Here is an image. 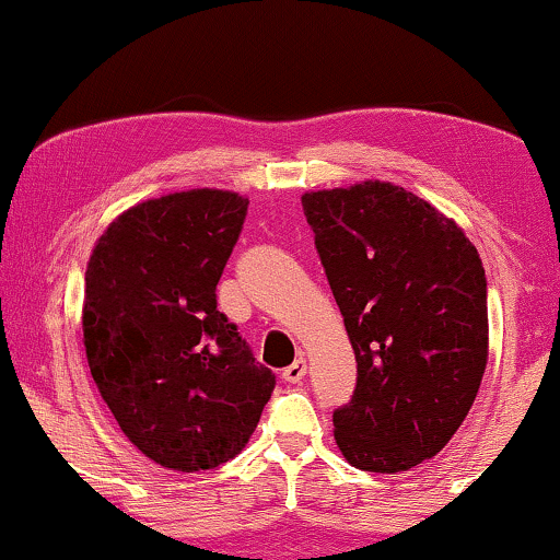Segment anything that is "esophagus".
<instances>
[{
    "label": "esophagus",
    "mask_w": 560,
    "mask_h": 560,
    "mask_svg": "<svg viewBox=\"0 0 560 560\" xmlns=\"http://www.w3.org/2000/svg\"><path fill=\"white\" fill-rule=\"evenodd\" d=\"M306 370H308V368H306V360L298 358V360L293 362V365L282 370V377H285L288 383H301L303 377H306Z\"/></svg>",
    "instance_id": "34e87169"
}]
</instances>
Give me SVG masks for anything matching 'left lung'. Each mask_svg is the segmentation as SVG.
I'll return each mask as SVG.
<instances>
[{
  "label": "left lung",
  "mask_w": 560,
  "mask_h": 560,
  "mask_svg": "<svg viewBox=\"0 0 560 560\" xmlns=\"http://www.w3.org/2000/svg\"><path fill=\"white\" fill-rule=\"evenodd\" d=\"M301 202L358 360L334 440L350 466L401 474L438 455L476 401L489 360L481 257L453 218L381 179Z\"/></svg>",
  "instance_id": "8db88e82"
}]
</instances>
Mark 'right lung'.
Returning a JSON list of instances; mask_svg holds the SVG:
<instances>
[{
    "label": "right lung",
    "mask_w": 560,
    "mask_h": 560,
    "mask_svg": "<svg viewBox=\"0 0 560 560\" xmlns=\"http://www.w3.org/2000/svg\"><path fill=\"white\" fill-rule=\"evenodd\" d=\"M246 206L208 187L138 202L86 265L82 329L100 396L143 455L183 474L242 453L275 388L215 303Z\"/></svg>",
    "instance_id": "obj_1"
}]
</instances>
